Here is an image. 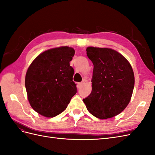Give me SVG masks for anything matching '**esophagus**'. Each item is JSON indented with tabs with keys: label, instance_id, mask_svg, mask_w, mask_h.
<instances>
[{
	"label": "esophagus",
	"instance_id": "obj_1",
	"mask_svg": "<svg viewBox=\"0 0 155 155\" xmlns=\"http://www.w3.org/2000/svg\"><path fill=\"white\" fill-rule=\"evenodd\" d=\"M85 81H83L81 83H79L78 84L79 87H81L83 85H85Z\"/></svg>",
	"mask_w": 155,
	"mask_h": 155
}]
</instances>
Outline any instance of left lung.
<instances>
[{
	"instance_id": "left-lung-1",
	"label": "left lung",
	"mask_w": 155,
	"mask_h": 155,
	"mask_svg": "<svg viewBox=\"0 0 155 155\" xmlns=\"http://www.w3.org/2000/svg\"><path fill=\"white\" fill-rule=\"evenodd\" d=\"M86 51L94 69L92 92L83 102L96 118H112L125 109L132 97L133 68L123 55L112 48L88 46Z\"/></svg>"
}]
</instances>
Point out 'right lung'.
Listing matches in <instances>:
<instances>
[{
  "mask_svg": "<svg viewBox=\"0 0 155 155\" xmlns=\"http://www.w3.org/2000/svg\"><path fill=\"white\" fill-rule=\"evenodd\" d=\"M75 50L60 46L46 50L37 55L28 68L25 87L32 109L46 118L61 113L76 94L72 81L74 74L70 65Z\"/></svg>",
  "mask_w": 155,
  "mask_h": 155,
  "instance_id": "1",
  "label": "right lung"
}]
</instances>
